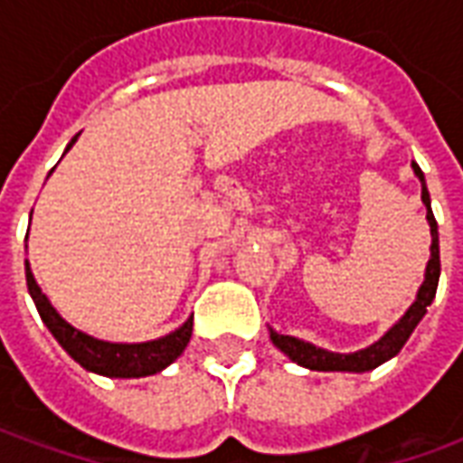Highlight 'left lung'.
Segmentation results:
<instances>
[{
    "label": "left lung",
    "instance_id": "1",
    "mask_svg": "<svg viewBox=\"0 0 463 463\" xmlns=\"http://www.w3.org/2000/svg\"><path fill=\"white\" fill-rule=\"evenodd\" d=\"M414 175L421 181V201L427 205V221L429 231H431V258L427 262V272H424V282L417 292V300L411 302V307L404 312V317L389 327L384 332V337L377 340L374 345H369L367 349H359V352H349V354H340V352H327V349L315 347L310 342L298 340L290 335H280V332L270 330V340L275 347L285 352L292 362H298L300 367L315 369V372H369V369L379 367L382 362H387L397 354L399 349L404 347V342L409 340V335L414 332L419 320L427 315V307L434 300L439 285V272H441V262H439V231L437 221H434V213H431V201H429L427 181H424V173L419 168L417 163H411Z\"/></svg>",
    "mask_w": 463,
    "mask_h": 463
}]
</instances>
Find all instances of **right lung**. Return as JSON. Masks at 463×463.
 Segmentation results:
<instances>
[{"label": "right lung", "mask_w": 463, "mask_h": 463, "mask_svg": "<svg viewBox=\"0 0 463 463\" xmlns=\"http://www.w3.org/2000/svg\"><path fill=\"white\" fill-rule=\"evenodd\" d=\"M79 136L71 138V143L66 146V151L76 143ZM64 151V153H66ZM26 268V288L29 295L34 300L39 317L44 322L49 332L54 335V340L69 352V357L79 362L81 367L94 372V374H104V377H118V379H131V377H148L156 374L171 364L173 359L181 357V352L188 347L193 335V317L185 320L175 332L158 337L151 342H136V345H126V342H104L96 340L86 332L76 330L74 325L69 322L54 310V305L49 302L42 288L36 285L29 260L24 262Z\"/></svg>", "instance_id": "add662e5"}]
</instances>
